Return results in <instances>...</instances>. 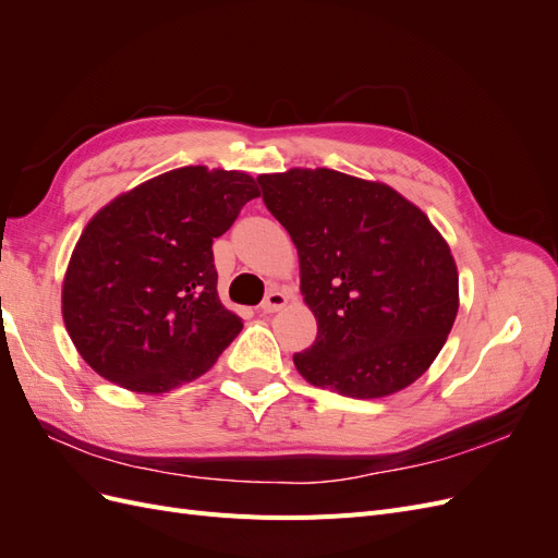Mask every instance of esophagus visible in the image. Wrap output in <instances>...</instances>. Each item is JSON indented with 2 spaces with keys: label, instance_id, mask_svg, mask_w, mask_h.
I'll return each mask as SVG.
<instances>
[{
  "label": "esophagus",
  "instance_id": "34e87169",
  "mask_svg": "<svg viewBox=\"0 0 558 558\" xmlns=\"http://www.w3.org/2000/svg\"><path fill=\"white\" fill-rule=\"evenodd\" d=\"M286 302H289V295H286L283 291H269L267 298L263 300L260 310H263L265 314H275V312H279V310L286 307Z\"/></svg>",
  "mask_w": 558,
  "mask_h": 558
}]
</instances>
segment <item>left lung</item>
<instances>
[{"instance_id":"obj_1","label":"left lung","mask_w":558,"mask_h":558,"mask_svg":"<svg viewBox=\"0 0 558 558\" xmlns=\"http://www.w3.org/2000/svg\"><path fill=\"white\" fill-rule=\"evenodd\" d=\"M300 256L316 340L293 356L310 384L381 398L426 373L459 312V272L428 216L384 183L335 170L258 177Z\"/></svg>"}]
</instances>
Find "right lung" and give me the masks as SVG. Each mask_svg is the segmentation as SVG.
Masks as SVG:
<instances>
[{
	"label": "right lung",
	"instance_id": "add662e5",
	"mask_svg": "<svg viewBox=\"0 0 558 558\" xmlns=\"http://www.w3.org/2000/svg\"><path fill=\"white\" fill-rule=\"evenodd\" d=\"M258 195L244 172L181 167L93 218L66 267L62 316L97 375L165 393L207 373L242 330L218 300L211 244Z\"/></svg>",
	"mask_w": 558,
	"mask_h": 558
}]
</instances>
